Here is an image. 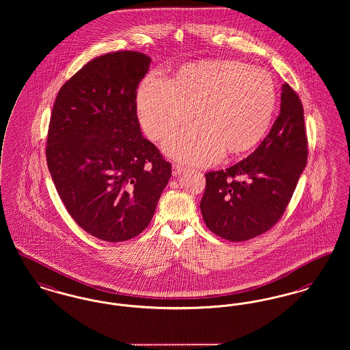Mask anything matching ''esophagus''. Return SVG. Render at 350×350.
Segmentation results:
<instances>
[{
	"label": "esophagus",
	"mask_w": 350,
	"mask_h": 350,
	"mask_svg": "<svg viewBox=\"0 0 350 350\" xmlns=\"http://www.w3.org/2000/svg\"><path fill=\"white\" fill-rule=\"evenodd\" d=\"M184 167L182 165H178V163H174L172 165V175L174 176H176V175H179L180 172H183Z\"/></svg>",
	"instance_id": "esophagus-1"
}]
</instances>
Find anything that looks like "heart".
Returning a JSON list of instances; mask_svg holds the SVG:
<instances>
[{
    "label": "heart",
    "mask_w": 350,
    "mask_h": 350,
    "mask_svg": "<svg viewBox=\"0 0 350 350\" xmlns=\"http://www.w3.org/2000/svg\"><path fill=\"white\" fill-rule=\"evenodd\" d=\"M141 125L161 141L191 118L196 124L171 135L167 154L192 165H211L224 151L254 148L270 128L276 107L274 79L262 68L229 59L180 67L167 81L150 74L137 91Z\"/></svg>",
    "instance_id": "heart-1"
}]
</instances>
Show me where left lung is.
Listing matches in <instances>:
<instances>
[{
    "label": "left lung",
    "instance_id": "8db88e82",
    "mask_svg": "<svg viewBox=\"0 0 350 350\" xmlns=\"http://www.w3.org/2000/svg\"><path fill=\"white\" fill-rule=\"evenodd\" d=\"M307 157L303 105L286 83L280 113L254 152L234 166L205 174L200 211L208 229L233 242L271 229L293 198Z\"/></svg>",
    "mask_w": 350,
    "mask_h": 350
}]
</instances>
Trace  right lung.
<instances>
[{"mask_svg":"<svg viewBox=\"0 0 350 350\" xmlns=\"http://www.w3.org/2000/svg\"><path fill=\"white\" fill-rule=\"evenodd\" d=\"M150 62L137 51L94 57L59 90L50 118L46 158L59 198L80 228L108 242L148 228L171 178L137 116Z\"/></svg>","mask_w":350,"mask_h":350,"instance_id":"1","label":"right lung"}]
</instances>
